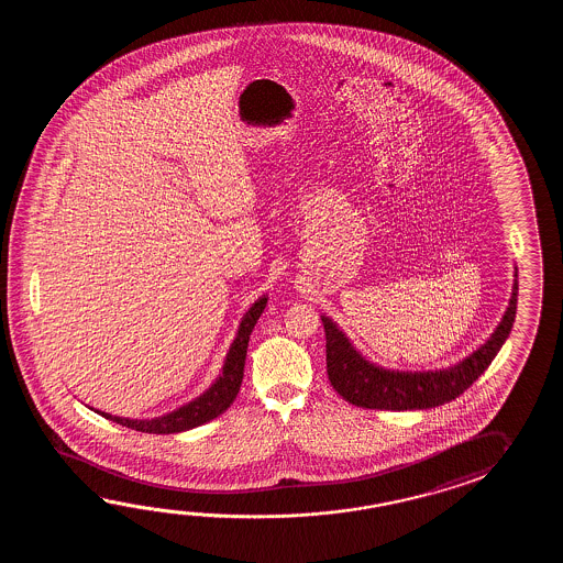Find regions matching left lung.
Listing matches in <instances>:
<instances>
[{"instance_id": "left-lung-1", "label": "left lung", "mask_w": 563, "mask_h": 563, "mask_svg": "<svg viewBox=\"0 0 563 563\" xmlns=\"http://www.w3.org/2000/svg\"><path fill=\"white\" fill-rule=\"evenodd\" d=\"M517 289L515 279L509 306L489 340L467 358L443 371L405 372L376 366L352 346L346 334L328 316H322L330 384L350 405L378 410H424L455 400L489 368L509 338L517 311Z\"/></svg>"}]
</instances>
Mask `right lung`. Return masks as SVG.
<instances>
[{"mask_svg": "<svg viewBox=\"0 0 563 563\" xmlns=\"http://www.w3.org/2000/svg\"><path fill=\"white\" fill-rule=\"evenodd\" d=\"M267 306V296H262L253 303L250 310L245 311L243 320L240 323L238 335L233 344L229 347L228 358L223 364V371L219 374L216 383L211 384L209 390L203 395L197 396L189 405L177 408L168 412L165 417L151 420L122 419V417H112L108 412L95 410L100 417L112 420L117 424H122L132 431L148 432V434H173V432L189 431L199 424H205L209 420L217 419L223 415L235 400L240 393L241 380H243V368H245V356H247V344L252 335L255 323L260 320L262 311Z\"/></svg>", "mask_w": 563, "mask_h": 563, "instance_id": "obj_1", "label": "right lung"}]
</instances>
